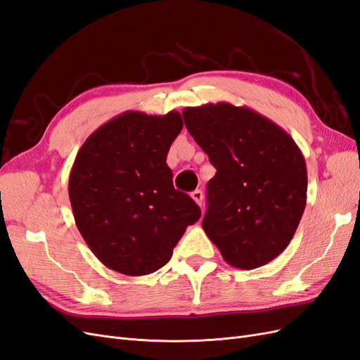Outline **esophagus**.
<instances>
[{"instance_id": "34e87169", "label": "esophagus", "mask_w": 360, "mask_h": 360, "mask_svg": "<svg viewBox=\"0 0 360 360\" xmlns=\"http://www.w3.org/2000/svg\"><path fill=\"white\" fill-rule=\"evenodd\" d=\"M191 197L193 198V201L197 202L198 205H201L202 204V198H204V195H202V191H200V189H197V191H193L192 193H191Z\"/></svg>"}]
</instances>
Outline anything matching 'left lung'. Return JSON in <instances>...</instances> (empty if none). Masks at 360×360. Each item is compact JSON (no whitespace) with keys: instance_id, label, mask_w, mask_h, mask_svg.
Masks as SVG:
<instances>
[{"instance_id":"1","label":"left lung","mask_w":360,"mask_h":360,"mask_svg":"<svg viewBox=\"0 0 360 360\" xmlns=\"http://www.w3.org/2000/svg\"><path fill=\"white\" fill-rule=\"evenodd\" d=\"M184 124L216 168L202 228L228 264H267L296 233L307 205V163L267 117L226 102L184 108Z\"/></svg>"}]
</instances>
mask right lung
I'll list each match as a JSON object with an SVG mask.
<instances>
[{
	"label": "right lung",
	"instance_id": "right-lung-1",
	"mask_svg": "<svg viewBox=\"0 0 360 360\" xmlns=\"http://www.w3.org/2000/svg\"><path fill=\"white\" fill-rule=\"evenodd\" d=\"M183 129L177 111H126L85 139L69 176L76 226L108 269L129 276L165 266L183 233L201 216L172 186L167 155Z\"/></svg>",
	"mask_w": 360,
	"mask_h": 360
}]
</instances>
